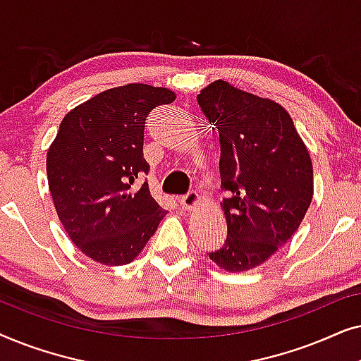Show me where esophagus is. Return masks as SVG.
Returning <instances> with one entry per match:
<instances>
[{
  "label": "esophagus",
  "mask_w": 361,
  "mask_h": 361,
  "mask_svg": "<svg viewBox=\"0 0 361 361\" xmlns=\"http://www.w3.org/2000/svg\"><path fill=\"white\" fill-rule=\"evenodd\" d=\"M179 202H180V205H182V209L184 210H194L197 205H199V202H200V195L197 194V192H189V194H185V195H182L180 199H179Z\"/></svg>",
  "instance_id": "esophagus-1"
}]
</instances>
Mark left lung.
Wrapping results in <instances>:
<instances>
[{"instance_id":"8db88e82","label":"left lung","mask_w":361,"mask_h":361,"mask_svg":"<svg viewBox=\"0 0 361 361\" xmlns=\"http://www.w3.org/2000/svg\"><path fill=\"white\" fill-rule=\"evenodd\" d=\"M197 102L219 131L226 240L209 253L230 273L273 256L299 228L314 195L312 161L279 103L215 80Z\"/></svg>"}]
</instances>
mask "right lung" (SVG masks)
Instances as JSON below:
<instances>
[{
  "label": "right lung",
  "mask_w": 361,
  "mask_h": 361,
  "mask_svg": "<svg viewBox=\"0 0 361 361\" xmlns=\"http://www.w3.org/2000/svg\"><path fill=\"white\" fill-rule=\"evenodd\" d=\"M176 93L128 83L98 93L68 111L47 151V180L59 220L78 250L97 263H131L154 235L166 210L149 185L146 118Z\"/></svg>",
  "instance_id": "obj_1"
}]
</instances>
